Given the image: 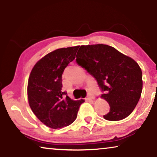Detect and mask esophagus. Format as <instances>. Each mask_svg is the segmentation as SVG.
I'll list each match as a JSON object with an SVG mask.
<instances>
[{
    "label": "esophagus",
    "instance_id": "esophagus-1",
    "mask_svg": "<svg viewBox=\"0 0 157 157\" xmlns=\"http://www.w3.org/2000/svg\"><path fill=\"white\" fill-rule=\"evenodd\" d=\"M94 98H95V97H94L93 95H89L86 98V101H91V100H94Z\"/></svg>",
    "mask_w": 157,
    "mask_h": 157
}]
</instances>
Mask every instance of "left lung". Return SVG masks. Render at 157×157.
<instances>
[{"label":"left lung","mask_w":157,"mask_h":157,"mask_svg":"<svg viewBox=\"0 0 157 157\" xmlns=\"http://www.w3.org/2000/svg\"><path fill=\"white\" fill-rule=\"evenodd\" d=\"M76 63L97 81L101 97L110 106L104 115L108 121H119L129 116L142 91V72L130 57L108 45L81 46Z\"/></svg>","instance_id":"1"}]
</instances>
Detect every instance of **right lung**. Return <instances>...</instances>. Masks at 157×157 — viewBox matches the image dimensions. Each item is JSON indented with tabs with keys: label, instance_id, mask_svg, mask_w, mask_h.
<instances>
[{
	"label": "right lung",
	"instance_id": "add662e5",
	"mask_svg": "<svg viewBox=\"0 0 157 157\" xmlns=\"http://www.w3.org/2000/svg\"><path fill=\"white\" fill-rule=\"evenodd\" d=\"M78 46L55 50L38 61L28 82L29 106L38 119L48 127L61 128L76 119L84 100H72L62 90V74L76 57Z\"/></svg>",
	"mask_w": 157,
	"mask_h": 157
}]
</instances>
